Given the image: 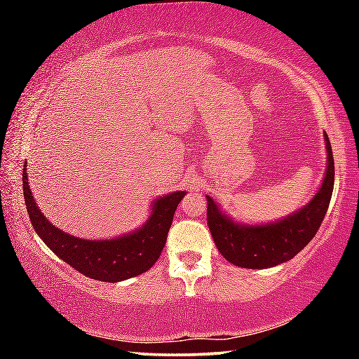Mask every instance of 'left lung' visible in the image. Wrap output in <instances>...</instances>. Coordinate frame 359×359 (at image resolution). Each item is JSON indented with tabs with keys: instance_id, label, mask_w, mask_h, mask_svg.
Masks as SVG:
<instances>
[{
	"instance_id": "obj_1",
	"label": "left lung",
	"mask_w": 359,
	"mask_h": 359,
	"mask_svg": "<svg viewBox=\"0 0 359 359\" xmlns=\"http://www.w3.org/2000/svg\"><path fill=\"white\" fill-rule=\"evenodd\" d=\"M327 168L320 190L306 208L280 222L248 226L231 222L208 198V223L218 250L229 263L247 269H264L296 257L317 234L330 208L334 188V158L325 133Z\"/></svg>"
}]
</instances>
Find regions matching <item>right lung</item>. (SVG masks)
Instances as JSON below:
<instances>
[{"label": "right lung", "mask_w": 359, "mask_h": 359, "mask_svg": "<svg viewBox=\"0 0 359 359\" xmlns=\"http://www.w3.org/2000/svg\"><path fill=\"white\" fill-rule=\"evenodd\" d=\"M27 174L25 168L23 196L29 220L39 238L57 257L81 274L111 283L142 274L156 263L166 244L174 212L185 196V191H175L156 199L147 223L136 233L111 241H87L63 233L41 214L32 196Z\"/></svg>", "instance_id": "right-lung-1"}]
</instances>
